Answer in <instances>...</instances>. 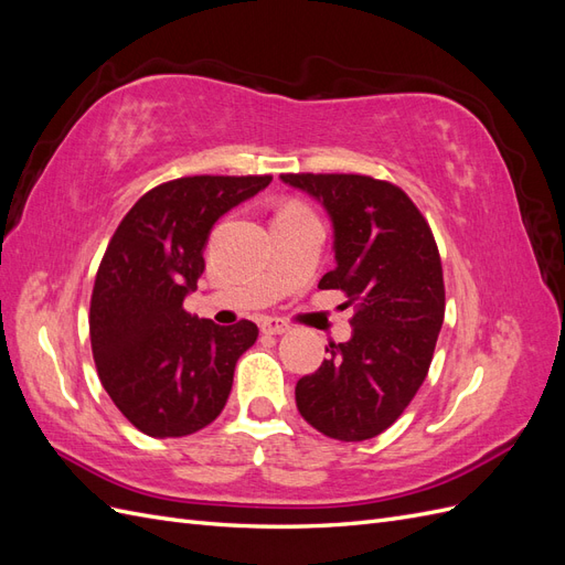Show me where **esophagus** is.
Listing matches in <instances>:
<instances>
[{
  "mask_svg": "<svg viewBox=\"0 0 565 565\" xmlns=\"http://www.w3.org/2000/svg\"><path fill=\"white\" fill-rule=\"evenodd\" d=\"M289 330V324L280 318H264L262 320V332L264 334H285Z\"/></svg>",
  "mask_w": 565,
  "mask_h": 565,
  "instance_id": "1",
  "label": "esophagus"
}]
</instances>
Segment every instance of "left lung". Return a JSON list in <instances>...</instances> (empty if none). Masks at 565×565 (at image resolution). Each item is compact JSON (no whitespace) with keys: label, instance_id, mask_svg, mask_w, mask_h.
Masks as SVG:
<instances>
[{"label":"left lung","instance_id":"1","mask_svg":"<svg viewBox=\"0 0 565 565\" xmlns=\"http://www.w3.org/2000/svg\"><path fill=\"white\" fill-rule=\"evenodd\" d=\"M332 218L334 270L320 289H341L353 332L297 382L301 417L337 440L386 431L429 372L446 316L440 254L422 212L398 185L363 174H282Z\"/></svg>","mask_w":565,"mask_h":565}]
</instances>
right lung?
Returning a JSON list of instances; mask_svg holds the SVG:
<instances>
[{"label": "right lung", "mask_w": 565, "mask_h": 565, "mask_svg": "<svg viewBox=\"0 0 565 565\" xmlns=\"http://www.w3.org/2000/svg\"><path fill=\"white\" fill-rule=\"evenodd\" d=\"M273 177H183L148 191L119 221L100 259L89 337L98 380L136 429L179 438L224 409L235 363L259 330L252 320L221 328L183 309L204 270L218 216Z\"/></svg>", "instance_id": "add662e5"}]
</instances>
